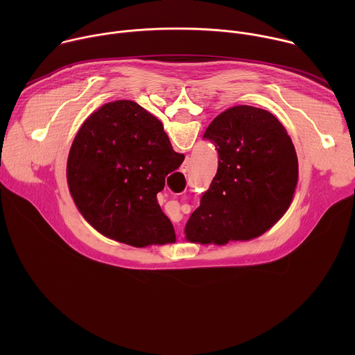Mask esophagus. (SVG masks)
Returning a JSON list of instances; mask_svg holds the SVG:
<instances>
[{"mask_svg": "<svg viewBox=\"0 0 355 355\" xmlns=\"http://www.w3.org/2000/svg\"><path fill=\"white\" fill-rule=\"evenodd\" d=\"M189 166H191V163H189V159H187L184 163H182V166H181V173H188V170H189Z\"/></svg>", "mask_w": 355, "mask_h": 355, "instance_id": "34e87169", "label": "esophagus"}]
</instances>
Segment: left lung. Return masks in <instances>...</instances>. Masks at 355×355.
I'll list each match as a JSON object with an SVG mask.
<instances>
[{"instance_id":"obj_1","label":"left lung","mask_w":355,"mask_h":355,"mask_svg":"<svg viewBox=\"0 0 355 355\" xmlns=\"http://www.w3.org/2000/svg\"><path fill=\"white\" fill-rule=\"evenodd\" d=\"M218 150V171L185 226L193 243L226 244L267 232L289 208L297 157L281 122L268 111L237 105L204 135Z\"/></svg>"}]
</instances>
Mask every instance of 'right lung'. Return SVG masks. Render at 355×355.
Listing matches in <instances>:
<instances>
[{
  "mask_svg": "<svg viewBox=\"0 0 355 355\" xmlns=\"http://www.w3.org/2000/svg\"><path fill=\"white\" fill-rule=\"evenodd\" d=\"M185 156L159 119L133 101L101 107L80 128L67 181L83 216L103 234L135 247L175 239L157 193Z\"/></svg>",
  "mask_w": 355,
  "mask_h": 355,
  "instance_id": "add662e5",
  "label": "right lung"
}]
</instances>
